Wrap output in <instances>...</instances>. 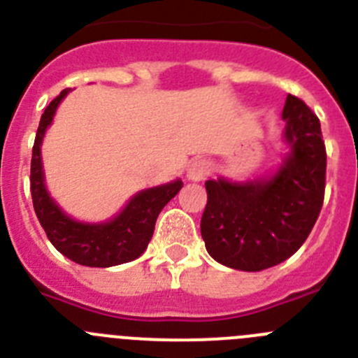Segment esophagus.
Instances as JSON below:
<instances>
[{"label": "esophagus", "instance_id": "34e87169", "mask_svg": "<svg viewBox=\"0 0 358 358\" xmlns=\"http://www.w3.org/2000/svg\"><path fill=\"white\" fill-rule=\"evenodd\" d=\"M211 172V164L206 159H194L188 166V179L189 181H202L208 173Z\"/></svg>", "mask_w": 358, "mask_h": 358}]
</instances>
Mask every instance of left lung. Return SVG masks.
Wrapping results in <instances>:
<instances>
[{"label":"left lung","instance_id":"obj_1","mask_svg":"<svg viewBox=\"0 0 358 358\" xmlns=\"http://www.w3.org/2000/svg\"><path fill=\"white\" fill-rule=\"evenodd\" d=\"M290 154L268 179L206 181L201 235L218 264L256 273L285 262L314 227L327 182L321 123L303 100L287 96L281 113Z\"/></svg>","mask_w":358,"mask_h":358}]
</instances>
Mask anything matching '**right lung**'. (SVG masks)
I'll list each match as a JSON object with an SVG mask.
<instances>
[{
  "mask_svg": "<svg viewBox=\"0 0 358 358\" xmlns=\"http://www.w3.org/2000/svg\"><path fill=\"white\" fill-rule=\"evenodd\" d=\"M69 90H64L44 109L31 148L30 192L34 210L53 248L75 264L85 267H113L127 264L143 255L154 235L157 215L166 202L182 188V181H172L136 194L120 215L103 224H84L73 220L57 206L44 186L41 143L52 123L57 107Z\"/></svg>",
  "mask_w": 358,
  "mask_h": 358,
  "instance_id": "obj_1",
  "label": "right lung"
}]
</instances>
